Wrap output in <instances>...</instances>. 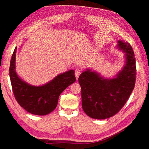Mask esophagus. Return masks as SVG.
I'll list each match as a JSON object with an SVG mask.
<instances>
[{
    "instance_id": "34e87169",
    "label": "esophagus",
    "mask_w": 149,
    "mask_h": 149,
    "mask_svg": "<svg viewBox=\"0 0 149 149\" xmlns=\"http://www.w3.org/2000/svg\"><path fill=\"white\" fill-rule=\"evenodd\" d=\"M81 71L79 69H76V70H75L74 74H75V76H76V79H78V78L79 76L80 75V74H81Z\"/></svg>"
}]
</instances>
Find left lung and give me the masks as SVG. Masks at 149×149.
I'll return each mask as SVG.
<instances>
[{"label":"left lung","instance_id":"8db88e82","mask_svg":"<svg viewBox=\"0 0 149 149\" xmlns=\"http://www.w3.org/2000/svg\"><path fill=\"white\" fill-rule=\"evenodd\" d=\"M118 47L125 53V65L114 78L104 79L89 70L80 74L82 107L90 118H111L123 108L136 83V66L134 53L130 43L119 40Z\"/></svg>","mask_w":149,"mask_h":149}]
</instances>
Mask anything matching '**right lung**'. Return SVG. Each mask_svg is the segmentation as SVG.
I'll list each match as a JSON object with an SVG mask.
<instances>
[{"instance_id":"1","label":"right lung","mask_w":149,"mask_h":149,"mask_svg":"<svg viewBox=\"0 0 149 149\" xmlns=\"http://www.w3.org/2000/svg\"><path fill=\"white\" fill-rule=\"evenodd\" d=\"M15 48L9 68V75L13 95L20 106L30 113L45 116L55 109L60 94L75 82L74 71L71 70L57 76L50 82L33 86L23 81L17 76L15 68Z\"/></svg>"}]
</instances>
